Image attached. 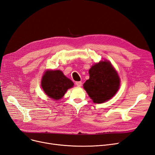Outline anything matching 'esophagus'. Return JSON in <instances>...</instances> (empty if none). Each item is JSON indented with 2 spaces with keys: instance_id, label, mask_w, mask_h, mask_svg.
Returning a JSON list of instances; mask_svg holds the SVG:
<instances>
[{
  "instance_id": "34e87169",
  "label": "esophagus",
  "mask_w": 155,
  "mask_h": 155,
  "mask_svg": "<svg viewBox=\"0 0 155 155\" xmlns=\"http://www.w3.org/2000/svg\"><path fill=\"white\" fill-rule=\"evenodd\" d=\"M76 84L78 86H81V85H82V82H81V81H77V82H76Z\"/></svg>"
}]
</instances>
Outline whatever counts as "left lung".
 I'll use <instances>...</instances> for the list:
<instances>
[{
    "instance_id": "1",
    "label": "left lung",
    "mask_w": 155,
    "mask_h": 155,
    "mask_svg": "<svg viewBox=\"0 0 155 155\" xmlns=\"http://www.w3.org/2000/svg\"><path fill=\"white\" fill-rule=\"evenodd\" d=\"M89 74L90 78L84 83L83 87L94 103L109 101L120 88V77L109 61H101L93 65Z\"/></svg>"
}]
</instances>
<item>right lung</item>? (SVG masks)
Returning <instances> with one entry per match:
<instances>
[{"label": "right lung", "mask_w": 155, "mask_h": 155, "mask_svg": "<svg viewBox=\"0 0 155 155\" xmlns=\"http://www.w3.org/2000/svg\"><path fill=\"white\" fill-rule=\"evenodd\" d=\"M73 86L71 80L59 70L47 71L41 80V86L45 94L54 101L62 98L67 90Z\"/></svg>", "instance_id": "1"}]
</instances>
